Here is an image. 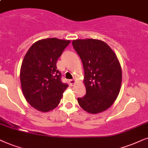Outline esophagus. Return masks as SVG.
Segmentation results:
<instances>
[{"label":"esophagus","instance_id":"1","mask_svg":"<svg viewBox=\"0 0 148 148\" xmlns=\"http://www.w3.org/2000/svg\"><path fill=\"white\" fill-rule=\"evenodd\" d=\"M76 81L75 79H73V80H69V82H70V84L72 86L74 85V84L76 83Z\"/></svg>","mask_w":148,"mask_h":148}]
</instances>
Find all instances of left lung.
I'll return each mask as SVG.
<instances>
[{"label": "left lung", "instance_id": "obj_1", "mask_svg": "<svg viewBox=\"0 0 148 148\" xmlns=\"http://www.w3.org/2000/svg\"><path fill=\"white\" fill-rule=\"evenodd\" d=\"M72 45L81 59L86 95L78 98L84 111L98 114L108 109L119 95L122 69L116 55L109 45L96 39H77Z\"/></svg>", "mask_w": 148, "mask_h": 148}]
</instances>
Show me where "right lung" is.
Listing matches in <instances>:
<instances>
[{
    "label": "right lung",
    "mask_w": 148,
    "mask_h": 148,
    "mask_svg": "<svg viewBox=\"0 0 148 148\" xmlns=\"http://www.w3.org/2000/svg\"><path fill=\"white\" fill-rule=\"evenodd\" d=\"M70 40L56 38L36 41L27 51L20 69L21 90L32 107L47 112L59 105L68 85L61 81L57 61Z\"/></svg>",
    "instance_id": "1"
}]
</instances>
